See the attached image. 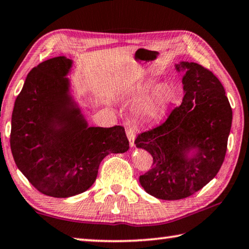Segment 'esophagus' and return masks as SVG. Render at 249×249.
Segmentation results:
<instances>
[{
    "label": "esophagus",
    "instance_id": "esophagus-1",
    "mask_svg": "<svg viewBox=\"0 0 249 249\" xmlns=\"http://www.w3.org/2000/svg\"><path fill=\"white\" fill-rule=\"evenodd\" d=\"M126 135H127L129 146L134 147L135 146V138H136V136H135V133L133 132L132 129H127V130H126Z\"/></svg>",
    "mask_w": 249,
    "mask_h": 249
}]
</instances>
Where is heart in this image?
I'll list each match as a JSON object with an SVG mask.
<instances>
[{"label": "heart", "mask_w": 249, "mask_h": 249, "mask_svg": "<svg viewBox=\"0 0 249 249\" xmlns=\"http://www.w3.org/2000/svg\"><path fill=\"white\" fill-rule=\"evenodd\" d=\"M148 89V84H140L135 88L133 94L138 96ZM174 102V95L166 86L154 89L149 94L141 99L134 107V114L144 122L157 121L166 114L167 109Z\"/></svg>", "instance_id": "heart-1"}]
</instances>
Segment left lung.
Instances as JSON below:
<instances>
[{
    "label": "left lung",
    "instance_id": "8db88e82",
    "mask_svg": "<svg viewBox=\"0 0 249 249\" xmlns=\"http://www.w3.org/2000/svg\"><path fill=\"white\" fill-rule=\"evenodd\" d=\"M175 68L183 73L182 103L135 141L154 158L151 169L140 177L141 185L161 200L190 196L217 175L233 120L224 88L211 71L188 61Z\"/></svg>",
    "mask_w": 249,
    "mask_h": 249
}]
</instances>
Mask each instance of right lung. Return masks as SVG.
Returning <instances> with one entry per match:
<instances>
[{
  "label": "right lung",
  "mask_w": 249,
  "mask_h": 249,
  "mask_svg": "<svg viewBox=\"0 0 249 249\" xmlns=\"http://www.w3.org/2000/svg\"><path fill=\"white\" fill-rule=\"evenodd\" d=\"M72 66L73 60L60 56L34 68L12 114L16 166L37 190L53 197L87 191L103 158L129 148L123 126H89L72 94Z\"/></svg>",
  "instance_id": "obj_1"
}]
</instances>
